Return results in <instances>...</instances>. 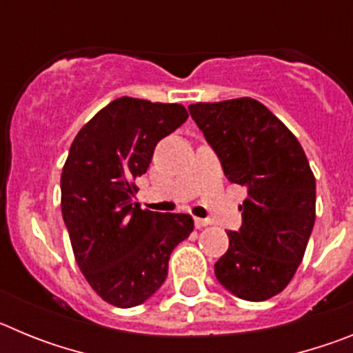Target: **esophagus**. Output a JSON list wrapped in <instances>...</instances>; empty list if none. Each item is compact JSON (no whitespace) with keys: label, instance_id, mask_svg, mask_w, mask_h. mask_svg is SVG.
<instances>
[{"label":"esophagus","instance_id":"34e87169","mask_svg":"<svg viewBox=\"0 0 353 353\" xmlns=\"http://www.w3.org/2000/svg\"><path fill=\"white\" fill-rule=\"evenodd\" d=\"M194 224H196V228H205V226H208V224H210V221H208V219H199V217H196Z\"/></svg>","mask_w":353,"mask_h":353}]
</instances>
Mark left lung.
Instances as JSON below:
<instances>
[{
	"label": "left lung",
	"instance_id": "left-lung-1",
	"mask_svg": "<svg viewBox=\"0 0 353 353\" xmlns=\"http://www.w3.org/2000/svg\"><path fill=\"white\" fill-rule=\"evenodd\" d=\"M228 180L248 187L242 226L228 232L217 281L244 301L260 302L288 286L313 232L316 182L301 143L251 97L189 105Z\"/></svg>",
	"mask_w": 353,
	"mask_h": 353
}]
</instances>
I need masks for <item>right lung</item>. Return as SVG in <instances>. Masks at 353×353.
Returning a JSON list of instances; mask_svg holds the SVG:
<instances>
[{"label":"right lung","mask_w":353,"mask_h":353,"mask_svg":"<svg viewBox=\"0 0 353 353\" xmlns=\"http://www.w3.org/2000/svg\"><path fill=\"white\" fill-rule=\"evenodd\" d=\"M182 104L120 97L83 125L61 171V215L81 272L99 297L134 307L168 276L176 245L191 235L189 214L141 210L134 180L155 145L187 120Z\"/></svg>","instance_id":"add662e5"}]
</instances>
